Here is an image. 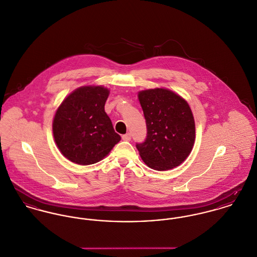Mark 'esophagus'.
<instances>
[{
	"label": "esophagus",
	"instance_id": "obj_1",
	"mask_svg": "<svg viewBox=\"0 0 257 257\" xmlns=\"http://www.w3.org/2000/svg\"><path fill=\"white\" fill-rule=\"evenodd\" d=\"M121 139H122V140H124V141H131L132 136H131V134H125V135H123L121 137Z\"/></svg>",
	"mask_w": 257,
	"mask_h": 257
}]
</instances>
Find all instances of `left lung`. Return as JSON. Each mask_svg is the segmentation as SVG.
Returning a JSON list of instances; mask_svg holds the SVG:
<instances>
[{
  "mask_svg": "<svg viewBox=\"0 0 257 257\" xmlns=\"http://www.w3.org/2000/svg\"><path fill=\"white\" fill-rule=\"evenodd\" d=\"M147 126V137L137 148L143 162L156 171H167L183 163L195 140V123L187 101L166 88L139 92Z\"/></svg>",
  "mask_w": 257,
  "mask_h": 257,
  "instance_id": "left-lung-1",
  "label": "left lung"
}]
</instances>
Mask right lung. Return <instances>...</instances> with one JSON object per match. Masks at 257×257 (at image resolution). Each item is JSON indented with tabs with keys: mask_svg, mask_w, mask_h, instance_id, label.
<instances>
[{
	"mask_svg": "<svg viewBox=\"0 0 257 257\" xmlns=\"http://www.w3.org/2000/svg\"><path fill=\"white\" fill-rule=\"evenodd\" d=\"M110 90L85 85L69 94L53 119L54 140L71 162L91 165L104 159L120 140L104 106Z\"/></svg>",
	"mask_w": 257,
	"mask_h": 257,
	"instance_id": "right-lung-1",
	"label": "right lung"
}]
</instances>
